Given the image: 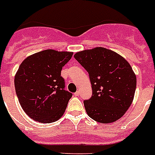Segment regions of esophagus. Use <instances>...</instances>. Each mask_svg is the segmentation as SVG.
Returning <instances> with one entry per match:
<instances>
[{
	"label": "esophagus",
	"mask_w": 155,
	"mask_h": 155,
	"mask_svg": "<svg viewBox=\"0 0 155 155\" xmlns=\"http://www.w3.org/2000/svg\"><path fill=\"white\" fill-rule=\"evenodd\" d=\"M74 95H75V96H76V97L79 96V91H76V92L75 93V94H74Z\"/></svg>",
	"instance_id": "1"
}]
</instances>
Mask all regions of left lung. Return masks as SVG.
<instances>
[{"label": "left lung", "mask_w": 155, "mask_h": 155, "mask_svg": "<svg viewBox=\"0 0 155 155\" xmlns=\"http://www.w3.org/2000/svg\"><path fill=\"white\" fill-rule=\"evenodd\" d=\"M74 58L90 76L92 97L83 101L89 117L106 124L119 119L133 103L137 87L130 63L101 47L77 52Z\"/></svg>", "instance_id": "obj_1"}]
</instances>
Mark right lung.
Here are the masks:
<instances>
[{"label":"right lung","mask_w":155,"mask_h":155,"mask_svg":"<svg viewBox=\"0 0 155 155\" xmlns=\"http://www.w3.org/2000/svg\"><path fill=\"white\" fill-rule=\"evenodd\" d=\"M72 54L48 49L21 63L15 76V92L21 107L32 119L51 123L63 115L72 94L64 90L61 71Z\"/></svg>","instance_id":"add662e5"}]
</instances>
